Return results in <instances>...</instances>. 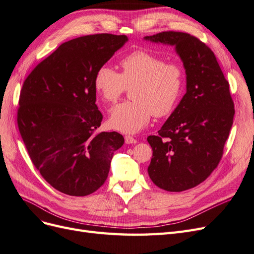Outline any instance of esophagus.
Listing matches in <instances>:
<instances>
[{
	"instance_id": "1",
	"label": "esophagus",
	"mask_w": 254,
	"mask_h": 254,
	"mask_svg": "<svg viewBox=\"0 0 254 254\" xmlns=\"http://www.w3.org/2000/svg\"><path fill=\"white\" fill-rule=\"evenodd\" d=\"M137 141L131 135H125V143L126 144H135Z\"/></svg>"
}]
</instances>
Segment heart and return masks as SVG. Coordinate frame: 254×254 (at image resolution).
Returning <instances> with one entry per match:
<instances>
[{
    "label": "heart",
    "mask_w": 254,
    "mask_h": 254,
    "mask_svg": "<svg viewBox=\"0 0 254 254\" xmlns=\"http://www.w3.org/2000/svg\"><path fill=\"white\" fill-rule=\"evenodd\" d=\"M122 71L104 64L94 75V88L107 103H115L131 88L132 101L119 104L110 112L113 129L125 133L140 131L151 118L170 115L179 104L187 75L181 64L144 50L133 51L121 60Z\"/></svg>",
    "instance_id": "1"
}]
</instances>
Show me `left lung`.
Here are the masks:
<instances>
[{"label":"left lung","instance_id":"8db88e82","mask_svg":"<svg viewBox=\"0 0 254 254\" xmlns=\"http://www.w3.org/2000/svg\"><path fill=\"white\" fill-rule=\"evenodd\" d=\"M146 40L175 45L187 72V93L157 135L148 175L160 189L182 191L216 168L233 124L234 103L213 51L197 37L167 30Z\"/></svg>","mask_w":254,"mask_h":254}]
</instances>
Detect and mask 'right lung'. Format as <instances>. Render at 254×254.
<instances>
[{
	"instance_id": "right-lung-1",
	"label": "right lung",
	"mask_w": 254,
	"mask_h": 254,
	"mask_svg": "<svg viewBox=\"0 0 254 254\" xmlns=\"http://www.w3.org/2000/svg\"><path fill=\"white\" fill-rule=\"evenodd\" d=\"M125 35L95 34L64 42L23 82L17 123L34 166L61 193L87 196L108 177L119 132H98L94 75L127 41Z\"/></svg>"
}]
</instances>
